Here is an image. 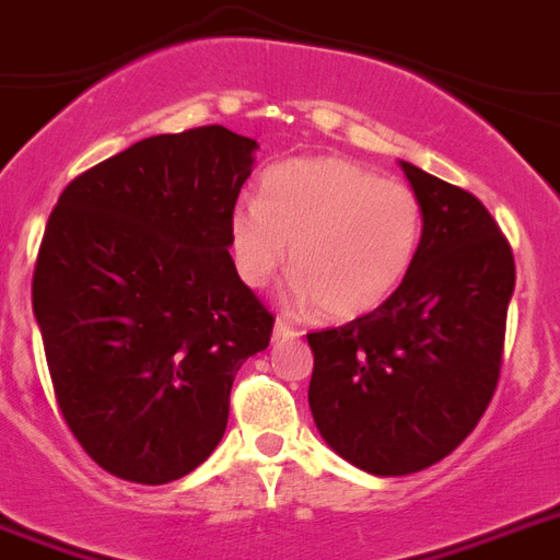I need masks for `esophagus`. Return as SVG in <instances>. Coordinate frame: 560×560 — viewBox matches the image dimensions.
Here are the masks:
<instances>
[{
    "instance_id": "1",
    "label": "esophagus",
    "mask_w": 560,
    "mask_h": 560,
    "mask_svg": "<svg viewBox=\"0 0 560 560\" xmlns=\"http://www.w3.org/2000/svg\"><path fill=\"white\" fill-rule=\"evenodd\" d=\"M300 331L294 326H289L285 319H277L275 323V339H298Z\"/></svg>"
}]
</instances>
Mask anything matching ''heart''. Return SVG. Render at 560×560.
I'll list each match as a JSON object with an SVG mask.
<instances>
[{
	"mask_svg": "<svg viewBox=\"0 0 560 560\" xmlns=\"http://www.w3.org/2000/svg\"><path fill=\"white\" fill-rule=\"evenodd\" d=\"M422 241V203L408 184L346 158H294L266 172L260 198L229 221L234 266L260 289L291 243L294 300L328 319L376 312L408 277Z\"/></svg>",
	"mask_w": 560,
	"mask_h": 560,
	"instance_id": "1",
	"label": "heart"
}]
</instances>
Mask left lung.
<instances>
[{
	"mask_svg": "<svg viewBox=\"0 0 560 560\" xmlns=\"http://www.w3.org/2000/svg\"><path fill=\"white\" fill-rule=\"evenodd\" d=\"M422 241L376 312L308 334L314 424L334 453L374 476L442 462L485 417L504 353L513 248L476 195L399 161Z\"/></svg>",
	"mask_w": 560,
	"mask_h": 560,
	"instance_id": "obj_1",
	"label": "left lung"
}]
</instances>
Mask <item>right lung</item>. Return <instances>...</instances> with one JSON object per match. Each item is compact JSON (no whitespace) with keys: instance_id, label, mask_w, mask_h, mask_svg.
Instances as JSON below:
<instances>
[{"instance_id":"obj_1","label":"right lung","mask_w":560,"mask_h":560,"mask_svg":"<svg viewBox=\"0 0 560 560\" xmlns=\"http://www.w3.org/2000/svg\"><path fill=\"white\" fill-rule=\"evenodd\" d=\"M257 141L152 136L67 184L33 269L61 417L95 465L166 485L223 439L234 374L275 317L229 255Z\"/></svg>"}]
</instances>
